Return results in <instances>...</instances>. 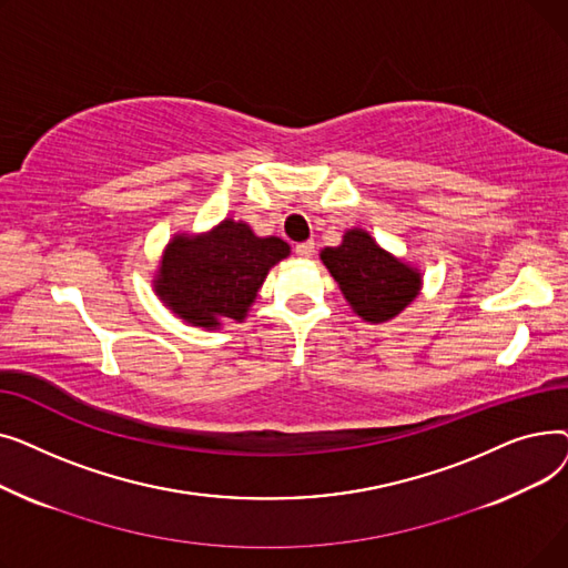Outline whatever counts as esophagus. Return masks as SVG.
<instances>
[{
  "label": "esophagus",
  "mask_w": 568,
  "mask_h": 568,
  "mask_svg": "<svg viewBox=\"0 0 568 568\" xmlns=\"http://www.w3.org/2000/svg\"><path fill=\"white\" fill-rule=\"evenodd\" d=\"M294 253L300 255V257H311V255L315 253V242H302V244H296V246H294Z\"/></svg>",
  "instance_id": "1"
}]
</instances>
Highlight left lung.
<instances>
[{
    "instance_id": "obj_1",
    "label": "left lung",
    "mask_w": 568,
    "mask_h": 568,
    "mask_svg": "<svg viewBox=\"0 0 568 568\" xmlns=\"http://www.w3.org/2000/svg\"><path fill=\"white\" fill-rule=\"evenodd\" d=\"M322 262L354 313L366 322L396 317L422 287V276L382 251L364 230H349L341 246L324 248Z\"/></svg>"
}]
</instances>
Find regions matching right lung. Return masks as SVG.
I'll return each instance as SVG.
<instances>
[{"mask_svg":"<svg viewBox=\"0 0 568 568\" xmlns=\"http://www.w3.org/2000/svg\"><path fill=\"white\" fill-rule=\"evenodd\" d=\"M278 236H255L246 223L223 221L204 236H176L168 246L156 292L195 326L244 320L268 268L287 257Z\"/></svg>","mask_w":568,"mask_h":568,"instance_id":"obj_1","label":"right lung"}]
</instances>
